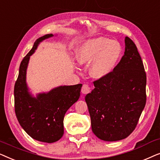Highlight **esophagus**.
Listing matches in <instances>:
<instances>
[{"mask_svg":"<svg viewBox=\"0 0 160 160\" xmlns=\"http://www.w3.org/2000/svg\"><path fill=\"white\" fill-rule=\"evenodd\" d=\"M90 92V87L88 84H83V86L82 87V92L83 94H87Z\"/></svg>","mask_w":160,"mask_h":160,"instance_id":"1","label":"esophagus"}]
</instances>
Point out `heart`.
<instances>
[{"label":"heart","instance_id":"1","mask_svg":"<svg viewBox=\"0 0 160 160\" xmlns=\"http://www.w3.org/2000/svg\"><path fill=\"white\" fill-rule=\"evenodd\" d=\"M121 45L116 41L99 37L82 43L76 52L80 65H89V73L93 78L100 79L113 71L121 58Z\"/></svg>","mask_w":160,"mask_h":160}]
</instances>
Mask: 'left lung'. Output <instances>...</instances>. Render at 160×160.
<instances>
[{
	"label": "left lung",
	"instance_id": "1",
	"mask_svg": "<svg viewBox=\"0 0 160 160\" xmlns=\"http://www.w3.org/2000/svg\"><path fill=\"white\" fill-rule=\"evenodd\" d=\"M124 54L113 71L93 82L85 100L92 130L106 141H120L136 128L146 102V74L135 43L125 37Z\"/></svg>",
	"mask_w": 160,
	"mask_h": 160
}]
</instances>
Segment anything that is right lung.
<instances>
[{"label":"right lung","instance_id":"right-lung-1","mask_svg":"<svg viewBox=\"0 0 160 160\" xmlns=\"http://www.w3.org/2000/svg\"><path fill=\"white\" fill-rule=\"evenodd\" d=\"M52 34L45 35L35 41L32 49L23 58L14 85V110L24 130L32 138L45 143H54L64 133L63 119L66 111L79 98L82 84L60 86L47 93L32 97L26 84V71L30 57L39 43Z\"/></svg>","mask_w":160,"mask_h":160}]
</instances>
